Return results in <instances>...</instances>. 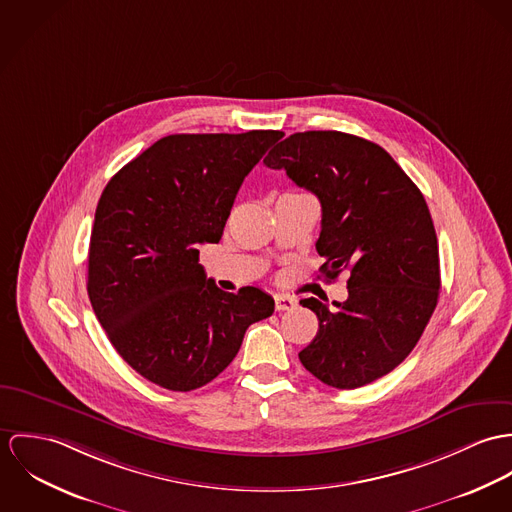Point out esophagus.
I'll return each mask as SVG.
<instances>
[{
    "mask_svg": "<svg viewBox=\"0 0 512 512\" xmlns=\"http://www.w3.org/2000/svg\"><path fill=\"white\" fill-rule=\"evenodd\" d=\"M296 306V300L292 296H286V294H275V308L279 312L284 310H292Z\"/></svg>",
    "mask_w": 512,
    "mask_h": 512,
    "instance_id": "obj_1",
    "label": "esophagus"
}]
</instances>
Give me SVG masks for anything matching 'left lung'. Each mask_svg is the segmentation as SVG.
I'll list each match as a JSON object with an SVG mask.
<instances>
[{
  "instance_id": "left-lung-1",
  "label": "left lung",
  "mask_w": 512,
  "mask_h": 512,
  "mask_svg": "<svg viewBox=\"0 0 512 512\" xmlns=\"http://www.w3.org/2000/svg\"><path fill=\"white\" fill-rule=\"evenodd\" d=\"M318 196L320 271L347 279L334 308L300 300L320 322L298 357L322 383L357 389L391 373L420 340L440 296L438 237L418 186L377 143L304 131L263 161Z\"/></svg>"
}]
</instances>
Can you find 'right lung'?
I'll list each match as a JSON object with an SVG mask.
<instances>
[{"label":"right lung","mask_w":512,"mask_h":512,"mask_svg":"<svg viewBox=\"0 0 512 512\" xmlns=\"http://www.w3.org/2000/svg\"><path fill=\"white\" fill-rule=\"evenodd\" d=\"M283 131L167 135L104 188L88 251V296L115 351L147 381L188 393L214 381L275 300L206 279L243 178Z\"/></svg>","instance_id":"add662e5"}]
</instances>
